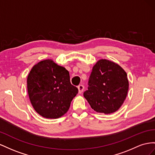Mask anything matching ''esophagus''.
Wrapping results in <instances>:
<instances>
[{"label":"esophagus","instance_id":"esophagus-1","mask_svg":"<svg viewBox=\"0 0 155 155\" xmlns=\"http://www.w3.org/2000/svg\"><path fill=\"white\" fill-rule=\"evenodd\" d=\"M78 92L79 94H81V93L84 90V86L82 84H80L78 86Z\"/></svg>","mask_w":155,"mask_h":155}]
</instances>
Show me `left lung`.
<instances>
[{
  "label": "left lung",
  "mask_w": 155,
  "mask_h": 155,
  "mask_svg": "<svg viewBox=\"0 0 155 155\" xmlns=\"http://www.w3.org/2000/svg\"><path fill=\"white\" fill-rule=\"evenodd\" d=\"M129 90L127 74L110 60H99L92 69L84 97L95 112L112 114L121 107Z\"/></svg>",
  "instance_id": "obj_1"
}]
</instances>
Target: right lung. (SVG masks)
<instances>
[{"instance_id":"obj_1","label":"right lung","mask_w":155,"mask_h":155,"mask_svg":"<svg viewBox=\"0 0 155 155\" xmlns=\"http://www.w3.org/2000/svg\"><path fill=\"white\" fill-rule=\"evenodd\" d=\"M27 89L34 110L49 119L60 117L67 112L78 91L71 84L68 71L52 60L39 61L32 68L27 78Z\"/></svg>"}]
</instances>
